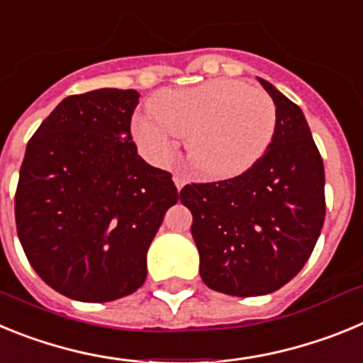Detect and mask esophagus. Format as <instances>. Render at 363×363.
I'll list each match as a JSON object with an SVG mask.
<instances>
[{"label":"esophagus","instance_id":"esophagus-1","mask_svg":"<svg viewBox=\"0 0 363 363\" xmlns=\"http://www.w3.org/2000/svg\"><path fill=\"white\" fill-rule=\"evenodd\" d=\"M172 179H174V185H176V189H178V191L185 185V178L182 174H174V178H172Z\"/></svg>","mask_w":363,"mask_h":363}]
</instances>
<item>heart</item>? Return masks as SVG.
<instances>
[{"label": "heart", "instance_id": "b5f03b06", "mask_svg": "<svg viewBox=\"0 0 363 363\" xmlns=\"http://www.w3.org/2000/svg\"><path fill=\"white\" fill-rule=\"evenodd\" d=\"M149 111L152 118L133 120L140 149L154 162H165L174 152L171 134L187 138L189 163L207 179H233L252 169L277 133L271 96L236 79L162 91Z\"/></svg>", "mask_w": 363, "mask_h": 363}]
</instances>
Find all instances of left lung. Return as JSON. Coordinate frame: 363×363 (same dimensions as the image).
Here are the masks:
<instances>
[{
	"instance_id": "obj_1",
	"label": "left lung",
	"mask_w": 363,
	"mask_h": 363,
	"mask_svg": "<svg viewBox=\"0 0 363 363\" xmlns=\"http://www.w3.org/2000/svg\"><path fill=\"white\" fill-rule=\"evenodd\" d=\"M259 83L278 116L264 158L242 176L179 191L192 213L201 280L230 296H262L293 280L325 220V172L306 116L271 83Z\"/></svg>"
}]
</instances>
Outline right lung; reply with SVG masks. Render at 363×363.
Masks as SVG:
<instances>
[{
  "instance_id": "right-lung-1",
  "label": "right lung",
  "mask_w": 363,
  "mask_h": 363,
  "mask_svg": "<svg viewBox=\"0 0 363 363\" xmlns=\"http://www.w3.org/2000/svg\"><path fill=\"white\" fill-rule=\"evenodd\" d=\"M140 94L69 96L28 142L16 229L38 277L72 300L112 301L147 278V251L178 201L172 174L138 154L130 120Z\"/></svg>"
}]
</instances>
